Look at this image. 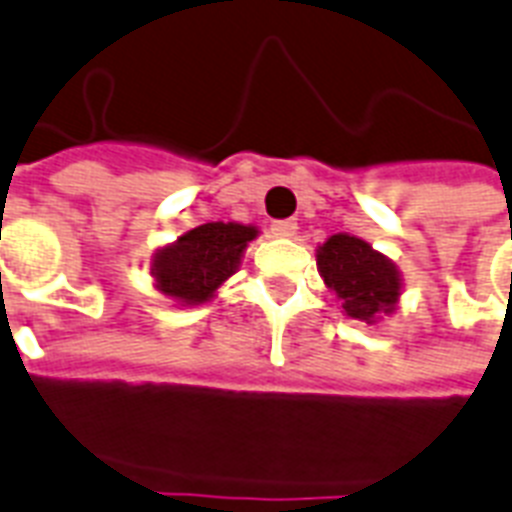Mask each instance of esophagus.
Returning <instances> with one entry per match:
<instances>
[{
  "instance_id": "obj_1",
  "label": "esophagus",
  "mask_w": 512,
  "mask_h": 512,
  "mask_svg": "<svg viewBox=\"0 0 512 512\" xmlns=\"http://www.w3.org/2000/svg\"><path fill=\"white\" fill-rule=\"evenodd\" d=\"M269 230H272L275 237H293L298 230V224L293 219H280V222L269 224Z\"/></svg>"
}]
</instances>
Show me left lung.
Returning <instances> with one entry per match:
<instances>
[{"label": "left lung", "instance_id": "left-lung-1", "mask_svg": "<svg viewBox=\"0 0 512 512\" xmlns=\"http://www.w3.org/2000/svg\"><path fill=\"white\" fill-rule=\"evenodd\" d=\"M317 269L349 320L375 325L394 312L402 296V275L394 261L362 237L346 232L327 237L317 248Z\"/></svg>", "mask_w": 512, "mask_h": 512}]
</instances>
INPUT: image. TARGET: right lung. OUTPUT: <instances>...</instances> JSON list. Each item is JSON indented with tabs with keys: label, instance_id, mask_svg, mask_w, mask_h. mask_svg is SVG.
<instances>
[{
	"label": "right lung",
	"instance_id": "obj_1",
	"mask_svg": "<svg viewBox=\"0 0 512 512\" xmlns=\"http://www.w3.org/2000/svg\"><path fill=\"white\" fill-rule=\"evenodd\" d=\"M259 235L251 224L208 222L163 245L150 275L163 296L182 306L206 304L240 267L243 251Z\"/></svg>",
	"mask_w": 512,
	"mask_h": 512
}]
</instances>
